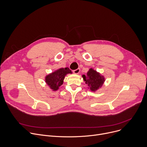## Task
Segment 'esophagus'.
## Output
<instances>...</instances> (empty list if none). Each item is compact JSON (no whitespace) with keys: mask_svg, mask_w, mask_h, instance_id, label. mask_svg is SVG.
<instances>
[{"mask_svg":"<svg viewBox=\"0 0 147 147\" xmlns=\"http://www.w3.org/2000/svg\"><path fill=\"white\" fill-rule=\"evenodd\" d=\"M80 69L78 68V69H77L76 70H73V73L74 74H78L80 73Z\"/></svg>","mask_w":147,"mask_h":147,"instance_id":"esophagus-1","label":"esophagus"}]
</instances>
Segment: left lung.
<instances>
[{"label": "left lung", "mask_w": 147, "mask_h": 147, "mask_svg": "<svg viewBox=\"0 0 147 147\" xmlns=\"http://www.w3.org/2000/svg\"><path fill=\"white\" fill-rule=\"evenodd\" d=\"M82 77L92 91H95L101 87L105 81L104 77L92 69L88 71L87 76L82 75Z\"/></svg>", "instance_id": "obj_1"}]
</instances>
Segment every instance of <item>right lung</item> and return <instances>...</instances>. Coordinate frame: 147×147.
<instances>
[{
  "instance_id": "right-lung-1",
  "label": "right lung",
  "mask_w": 147,
  "mask_h": 147,
  "mask_svg": "<svg viewBox=\"0 0 147 147\" xmlns=\"http://www.w3.org/2000/svg\"><path fill=\"white\" fill-rule=\"evenodd\" d=\"M68 73H72L69 68H61L48 75L45 78V82L52 90L56 91L63 84L65 77Z\"/></svg>"
}]
</instances>
